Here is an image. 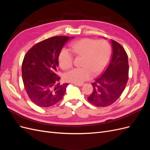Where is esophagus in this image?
Wrapping results in <instances>:
<instances>
[{"mask_svg":"<svg viewBox=\"0 0 150 150\" xmlns=\"http://www.w3.org/2000/svg\"><path fill=\"white\" fill-rule=\"evenodd\" d=\"M74 84L75 85V86H83V83H80V84H77V83H74Z\"/></svg>","mask_w":150,"mask_h":150,"instance_id":"esophagus-1","label":"esophagus"}]
</instances>
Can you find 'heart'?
Listing matches in <instances>:
<instances>
[{
    "mask_svg": "<svg viewBox=\"0 0 150 150\" xmlns=\"http://www.w3.org/2000/svg\"><path fill=\"white\" fill-rule=\"evenodd\" d=\"M69 49L74 56H83L81 62L82 67L65 72L63 79L66 82L80 84L91 79L94 74L97 76L103 72L111 57L110 44L102 39H81L72 42ZM72 54L66 49H62L59 53L58 61L63 69H69L73 65Z\"/></svg>",
    "mask_w": 150,
    "mask_h": 150,
    "instance_id": "obj_1",
    "label": "heart"
}]
</instances>
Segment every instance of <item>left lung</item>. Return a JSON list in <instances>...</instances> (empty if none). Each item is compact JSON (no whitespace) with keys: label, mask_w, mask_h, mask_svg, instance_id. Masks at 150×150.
I'll list each match as a JSON object with an SVG mask.
<instances>
[{"label":"left lung","mask_w":150,"mask_h":150,"mask_svg":"<svg viewBox=\"0 0 150 150\" xmlns=\"http://www.w3.org/2000/svg\"><path fill=\"white\" fill-rule=\"evenodd\" d=\"M112 48L110 62L106 70L92 83L93 91L88 97L90 103L97 107L111 105L120 96L128 80V55L124 47L111 39Z\"/></svg>","instance_id":"1"}]
</instances>
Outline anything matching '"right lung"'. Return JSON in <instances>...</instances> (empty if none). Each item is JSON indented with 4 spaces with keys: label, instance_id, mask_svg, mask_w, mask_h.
Listing matches in <instances>:
<instances>
[{
    "label": "right lung",
    "instance_id": "add662e5",
    "mask_svg": "<svg viewBox=\"0 0 150 150\" xmlns=\"http://www.w3.org/2000/svg\"><path fill=\"white\" fill-rule=\"evenodd\" d=\"M68 36H54L40 41L25 54L22 64V80L30 101L41 108L59 102L67 83H59L58 57Z\"/></svg>",
    "mask_w": 150,
    "mask_h": 150
}]
</instances>
